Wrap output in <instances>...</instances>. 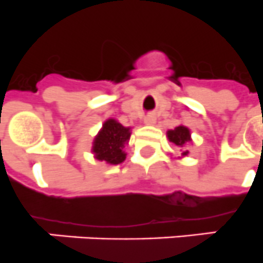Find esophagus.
Instances as JSON below:
<instances>
[{
  "mask_svg": "<svg viewBox=\"0 0 263 263\" xmlns=\"http://www.w3.org/2000/svg\"><path fill=\"white\" fill-rule=\"evenodd\" d=\"M144 123H145L146 126H153L156 123V117L155 115H148V117H145V119H144Z\"/></svg>",
  "mask_w": 263,
  "mask_h": 263,
  "instance_id": "esophagus-1",
  "label": "esophagus"
}]
</instances>
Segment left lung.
Returning a JSON list of instances; mask_svg holds the SVG:
<instances>
[{"label":"left lung","mask_w":263,"mask_h":263,"mask_svg":"<svg viewBox=\"0 0 263 263\" xmlns=\"http://www.w3.org/2000/svg\"><path fill=\"white\" fill-rule=\"evenodd\" d=\"M167 139L169 141H172L174 145H177L178 148H181V156H187L189 151L184 146L187 145V143L191 141V134L190 129L184 126H178L174 129H169L167 131Z\"/></svg>","instance_id":"obj_1"}]
</instances>
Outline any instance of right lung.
<instances>
[{
	"label": "right lung",
	"instance_id": "1",
	"mask_svg": "<svg viewBox=\"0 0 263 263\" xmlns=\"http://www.w3.org/2000/svg\"><path fill=\"white\" fill-rule=\"evenodd\" d=\"M131 136V128L122 126L118 120L107 119L93 141L91 152L98 161L106 164L118 165L126 160V152L123 151Z\"/></svg>",
	"mask_w": 263,
	"mask_h": 263
}]
</instances>
